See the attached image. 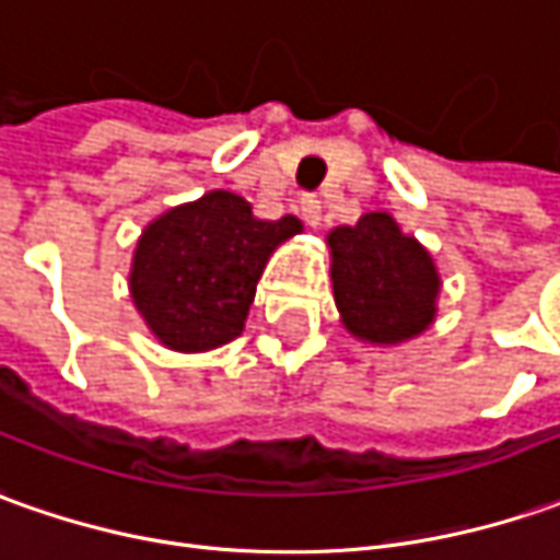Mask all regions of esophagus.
<instances>
[{
	"label": "esophagus",
	"mask_w": 560,
	"mask_h": 560,
	"mask_svg": "<svg viewBox=\"0 0 560 560\" xmlns=\"http://www.w3.org/2000/svg\"><path fill=\"white\" fill-rule=\"evenodd\" d=\"M302 219H305L311 228H320V221H324V206H320L317 197H307V200H302Z\"/></svg>",
	"instance_id": "1"
}]
</instances>
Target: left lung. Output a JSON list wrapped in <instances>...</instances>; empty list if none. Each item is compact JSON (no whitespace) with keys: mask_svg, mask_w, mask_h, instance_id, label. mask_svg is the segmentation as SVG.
I'll list each match as a JSON object with an SVG mask.
<instances>
[{"mask_svg":"<svg viewBox=\"0 0 560 560\" xmlns=\"http://www.w3.org/2000/svg\"><path fill=\"white\" fill-rule=\"evenodd\" d=\"M341 326L366 345H404L438 317L441 273L431 253L388 212L326 234Z\"/></svg>","mask_w":560,"mask_h":560,"instance_id":"8db88e82","label":"left lung"}]
</instances>
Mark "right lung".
<instances>
[{"label":"right lung","mask_w":560,"mask_h":560,"mask_svg":"<svg viewBox=\"0 0 560 560\" xmlns=\"http://www.w3.org/2000/svg\"><path fill=\"white\" fill-rule=\"evenodd\" d=\"M295 234V215L255 219L253 206L231 190L172 206L135 243L131 302L168 351L221 348L243 332L268 258Z\"/></svg>","instance_id":"add662e5"}]
</instances>
